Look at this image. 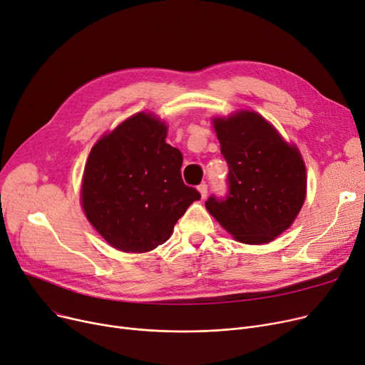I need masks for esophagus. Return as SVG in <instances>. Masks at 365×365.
<instances>
[{
	"label": "esophagus",
	"instance_id": "obj_1",
	"mask_svg": "<svg viewBox=\"0 0 365 365\" xmlns=\"http://www.w3.org/2000/svg\"><path fill=\"white\" fill-rule=\"evenodd\" d=\"M197 190H199V192H200L202 199H205V197L207 196V185H206V184H200V185L197 187Z\"/></svg>",
	"mask_w": 365,
	"mask_h": 365
}]
</instances>
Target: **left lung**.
Wrapping results in <instances>:
<instances>
[{
    "instance_id": "left-lung-1",
    "label": "left lung",
    "mask_w": 365,
    "mask_h": 365,
    "mask_svg": "<svg viewBox=\"0 0 365 365\" xmlns=\"http://www.w3.org/2000/svg\"><path fill=\"white\" fill-rule=\"evenodd\" d=\"M228 163L230 195L207 199V212L234 240L265 245L283 234L307 199V166L294 143L255 110L213 116Z\"/></svg>"
}]
</instances>
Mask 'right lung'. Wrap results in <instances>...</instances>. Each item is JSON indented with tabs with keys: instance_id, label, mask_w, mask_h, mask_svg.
Returning a JSON list of instances; mask_svg holds the SVG:
<instances>
[{
	"instance_id": "right-lung-1",
	"label": "right lung",
	"mask_w": 365,
	"mask_h": 365,
	"mask_svg": "<svg viewBox=\"0 0 365 365\" xmlns=\"http://www.w3.org/2000/svg\"><path fill=\"white\" fill-rule=\"evenodd\" d=\"M168 125L138 112L103 134L83 168L81 206L113 249L145 253L163 245L200 199L181 180L182 155L166 143Z\"/></svg>"
}]
</instances>
